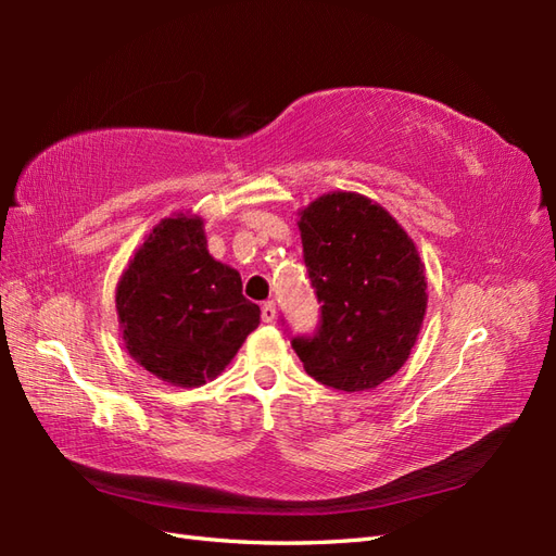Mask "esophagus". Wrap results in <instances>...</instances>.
Masks as SVG:
<instances>
[{
    "label": "esophagus",
    "instance_id": "1",
    "mask_svg": "<svg viewBox=\"0 0 556 556\" xmlns=\"http://www.w3.org/2000/svg\"><path fill=\"white\" fill-rule=\"evenodd\" d=\"M260 315H263V323H275L277 320V305H275V301L263 303V311H260Z\"/></svg>",
    "mask_w": 556,
    "mask_h": 556
}]
</instances>
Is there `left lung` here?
<instances>
[{"instance_id": "1", "label": "left lung", "mask_w": 556, "mask_h": 556, "mask_svg": "<svg viewBox=\"0 0 556 556\" xmlns=\"http://www.w3.org/2000/svg\"><path fill=\"white\" fill-rule=\"evenodd\" d=\"M303 260L320 305L313 337L291 346L313 380L365 392L410 356L428 308L416 243L384 207L358 193H327L301 212Z\"/></svg>"}]
</instances>
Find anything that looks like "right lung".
Segmentation results:
<instances>
[{"instance_id": "add662e5", "label": "right lung", "mask_w": 556, "mask_h": 556, "mask_svg": "<svg viewBox=\"0 0 556 556\" xmlns=\"http://www.w3.org/2000/svg\"><path fill=\"white\" fill-rule=\"evenodd\" d=\"M126 351L160 380L200 387L260 325L241 275L207 253L203 219L174 215L150 231L116 287Z\"/></svg>"}]
</instances>
